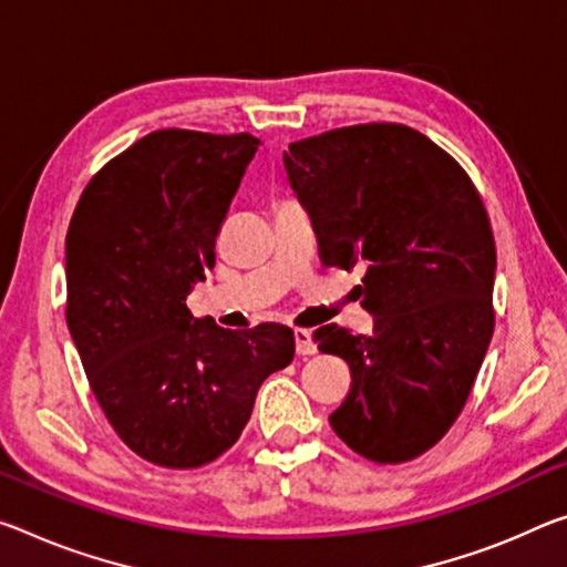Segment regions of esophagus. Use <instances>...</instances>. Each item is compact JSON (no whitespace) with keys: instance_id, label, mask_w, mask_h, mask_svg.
<instances>
[{"instance_id":"esophagus-1","label":"esophagus","mask_w":567,"mask_h":567,"mask_svg":"<svg viewBox=\"0 0 567 567\" xmlns=\"http://www.w3.org/2000/svg\"><path fill=\"white\" fill-rule=\"evenodd\" d=\"M295 348H298V355H312L316 353V343H312V332L298 328L295 330Z\"/></svg>"}]
</instances>
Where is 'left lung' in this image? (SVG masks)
<instances>
[{
    "label": "left lung",
    "mask_w": 567,
    "mask_h": 567,
    "mask_svg": "<svg viewBox=\"0 0 567 567\" xmlns=\"http://www.w3.org/2000/svg\"><path fill=\"white\" fill-rule=\"evenodd\" d=\"M282 161L322 262L365 265L373 336L316 330L322 353L350 365L330 426L371 462L416 460L462 413L494 332L487 209L466 171L401 123L295 141Z\"/></svg>",
    "instance_id": "left-lung-1"
}]
</instances>
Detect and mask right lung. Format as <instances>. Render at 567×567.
Listing matches in <instances>:
<instances>
[{
  "mask_svg": "<svg viewBox=\"0 0 567 567\" xmlns=\"http://www.w3.org/2000/svg\"><path fill=\"white\" fill-rule=\"evenodd\" d=\"M257 146L154 131L90 178L70 219L65 316L87 383L123 444L168 470L227 452L295 355L290 328L224 330L186 308Z\"/></svg>",
  "mask_w": 567,
  "mask_h": 567,
  "instance_id": "1",
  "label": "right lung"
}]
</instances>
